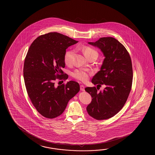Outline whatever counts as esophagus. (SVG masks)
<instances>
[{
	"label": "esophagus",
	"mask_w": 155,
	"mask_h": 155,
	"mask_svg": "<svg viewBox=\"0 0 155 155\" xmlns=\"http://www.w3.org/2000/svg\"><path fill=\"white\" fill-rule=\"evenodd\" d=\"M80 89H81V90L82 91H85V87H84V86L83 85H80Z\"/></svg>",
	"instance_id": "34e87169"
}]
</instances>
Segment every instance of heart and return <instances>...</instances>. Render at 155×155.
Wrapping results in <instances>:
<instances>
[{"mask_svg": "<svg viewBox=\"0 0 155 155\" xmlns=\"http://www.w3.org/2000/svg\"><path fill=\"white\" fill-rule=\"evenodd\" d=\"M81 50L83 52L85 56H86L87 58L90 59L92 58H97L98 56V52L94 50V48H92L88 46H85L81 48ZM74 50H70L66 51L64 56V60L65 63L68 66H71L73 63V58L74 56ZM72 76L74 78L76 79L79 81L81 82H86L89 79L90 77V74L87 71L78 69L74 71L72 74Z\"/></svg>", "mask_w": 155, "mask_h": 155, "instance_id": "b5f03b06", "label": "heart"}]
</instances>
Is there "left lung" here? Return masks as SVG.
I'll list each match as a JSON object with an SVG mask.
<instances>
[{"label":"left lung","mask_w":155,"mask_h":155,"mask_svg":"<svg viewBox=\"0 0 155 155\" xmlns=\"http://www.w3.org/2000/svg\"><path fill=\"white\" fill-rule=\"evenodd\" d=\"M88 43L100 48L105 57L92 83L99 87L104 84L106 87L99 92L96 87H85L92 97L86 110L95 119H109L122 109L129 95L133 77L131 59L124 46L115 38L102 37Z\"/></svg>","instance_id":"8db88e82"}]
</instances>
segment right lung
I'll return each mask as SVG.
<instances>
[{
    "label": "right lung",
    "instance_id": "right-lung-1",
    "mask_svg": "<svg viewBox=\"0 0 155 155\" xmlns=\"http://www.w3.org/2000/svg\"><path fill=\"white\" fill-rule=\"evenodd\" d=\"M77 43L61 33L49 32L39 36L29 48L23 69L26 89L33 106L46 118L62 114L69 101L79 91L76 81L54 84L57 79L68 78L62 70L65 66L64 56L66 49Z\"/></svg>",
    "mask_w": 155,
    "mask_h": 155
}]
</instances>
